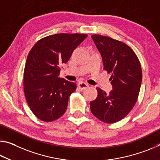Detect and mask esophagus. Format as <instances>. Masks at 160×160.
<instances>
[{"label": "esophagus", "mask_w": 160, "mask_h": 160, "mask_svg": "<svg viewBox=\"0 0 160 160\" xmlns=\"http://www.w3.org/2000/svg\"><path fill=\"white\" fill-rule=\"evenodd\" d=\"M78 86L79 87V88H80L81 90H85V88H88V84H87V83L85 82H80L78 84Z\"/></svg>", "instance_id": "34e87169"}]
</instances>
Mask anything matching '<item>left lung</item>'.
<instances>
[{
    "instance_id": "obj_1",
    "label": "left lung",
    "mask_w": 160,
    "mask_h": 160,
    "mask_svg": "<svg viewBox=\"0 0 160 160\" xmlns=\"http://www.w3.org/2000/svg\"><path fill=\"white\" fill-rule=\"evenodd\" d=\"M102 58L104 70L112 73L110 93L97 88L98 97L90 102L92 115L105 123L121 120L138 100L142 73L135 52L124 42L101 35H91Z\"/></svg>"
}]
</instances>
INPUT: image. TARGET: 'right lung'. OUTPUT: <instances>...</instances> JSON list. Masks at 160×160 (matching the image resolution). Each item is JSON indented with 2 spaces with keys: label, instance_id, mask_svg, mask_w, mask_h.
Instances as JSON below:
<instances>
[{
  "label": "right lung",
  "instance_id": "1",
  "mask_svg": "<svg viewBox=\"0 0 160 160\" xmlns=\"http://www.w3.org/2000/svg\"><path fill=\"white\" fill-rule=\"evenodd\" d=\"M88 35L58 33L39 40L28 55L23 73L25 97L39 120L49 122L67 110L68 99L76 90L75 82L58 77L60 65Z\"/></svg>",
  "mask_w": 160,
  "mask_h": 160
}]
</instances>
